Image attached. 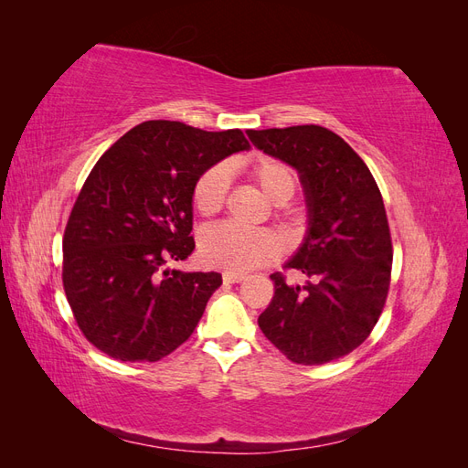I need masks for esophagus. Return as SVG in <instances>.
I'll use <instances>...</instances> for the list:
<instances>
[{"label": "esophagus", "mask_w": 468, "mask_h": 468, "mask_svg": "<svg viewBox=\"0 0 468 468\" xmlns=\"http://www.w3.org/2000/svg\"><path fill=\"white\" fill-rule=\"evenodd\" d=\"M222 279H224V282H242V281L246 279V275H242V273H232V271H226V273L222 275Z\"/></svg>", "instance_id": "esophagus-1"}]
</instances>
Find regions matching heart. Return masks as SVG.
<instances>
[{
  "instance_id": "heart-1",
  "label": "heart",
  "mask_w": 468,
  "mask_h": 468,
  "mask_svg": "<svg viewBox=\"0 0 468 468\" xmlns=\"http://www.w3.org/2000/svg\"><path fill=\"white\" fill-rule=\"evenodd\" d=\"M253 186L275 205V217L287 230L296 226V212L289 201L296 193L294 169L275 158H260L246 167ZM230 172L224 164H215L195 179L191 189L193 208L203 218L217 217L229 199ZM201 258L207 265L226 269L232 273H246L251 269L273 263L281 256V239L271 230H242L234 224H220L203 232L199 242Z\"/></svg>"
}]
</instances>
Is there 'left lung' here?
<instances>
[{
    "label": "left lung",
    "mask_w": 468,
    "mask_h": 468,
    "mask_svg": "<svg viewBox=\"0 0 468 468\" xmlns=\"http://www.w3.org/2000/svg\"><path fill=\"white\" fill-rule=\"evenodd\" d=\"M251 144L301 174L308 234L285 265L308 281L271 275L273 299L258 318L265 337L299 365L347 356L373 332L387 303L392 239L369 167L318 124L248 131Z\"/></svg>",
    "instance_id": "8db88e82"
}]
</instances>
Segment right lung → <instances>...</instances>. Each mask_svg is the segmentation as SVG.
Listing matches in <instances>:
<instances>
[{
	"label": "right lung",
	"instance_id": "obj_1",
	"mask_svg": "<svg viewBox=\"0 0 468 468\" xmlns=\"http://www.w3.org/2000/svg\"><path fill=\"white\" fill-rule=\"evenodd\" d=\"M250 143L146 121L112 144L78 195L62 239V282L81 334L119 361H160L199 324L222 275L164 269L195 250L191 189Z\"/></svg>",
	"mask_w": 468,
	"mask_h": 468
}]
</instances>
